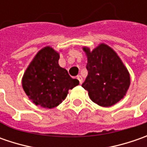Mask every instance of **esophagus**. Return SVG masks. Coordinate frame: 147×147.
I'll use <instances>...</instances> for the list:
<instances>
[{"mask_svg":"<svg viewBox=\"0 0 147 147\" xmlns=\"http://www.w3.org/2000/svg\"><path fill=\"white\" fill-rule=\"evenodd\" d=\"M77 78H78V80L79 81V83H80V84H82V77L80 76V75H78V76H77Z\"/></svg>","mask_w":147,"mask_h":147,"instance_id":"obj_1","label":"esophagus"}]
</instances>
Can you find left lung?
<instances>
[{
  "mask_svg": "<svg viewBox=\"0 0 147 147\" xmlns=\"http://www.w3.org/2000/svg\"><path fill=\"white\" fill-rule=\"evenodd\" d=\"M88 55V74L82 87L88 92L91 100L100 106L108 107L119 101L130 85L128 71L117 54L107 45L100 44Z\"/></svg>",
  "mask_w": 147,
  "mask_h": 147,
  "instance_id": "left-lung-1",
  "label": "left lung"
}]
</instances>
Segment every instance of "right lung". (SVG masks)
Here are the masks:
<instances>
[{
	"label": "right lung",
	"mask_w": 147,
	"mask_h": 147,
	"mask_svg": "<svg viewBox=\"0 0 147 147\" xmlns=\"http://www.w3.org/2000/svg\"><path fill=\"white\" fill-rule=\"evenodd\" d=\"M59 58L51 47L42 49L24 74L23 88L37 105L54 108L65 100L69 89L79 84L59 66Z\"/></svg>",
	"instance_id": "obj_1"
}]
</instances>
